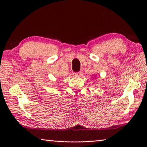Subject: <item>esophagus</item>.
Here are the masks:
<instances>
[{"mask_svg":"<svg viewBox=\"0 0 147 147\" xmlns=\"http://www.w3.org/2000/svg\"><path fill=\"white\" fill-rule=\"evenodd\" d=\"M74 75L77 76V77H80V76H82V73L81 71H80V72H78V73H74Z\"/></svg>","mask_w":147,"mask_h":147,"instance_id":"obj_1","label":"esophagus"}]
</instances>
